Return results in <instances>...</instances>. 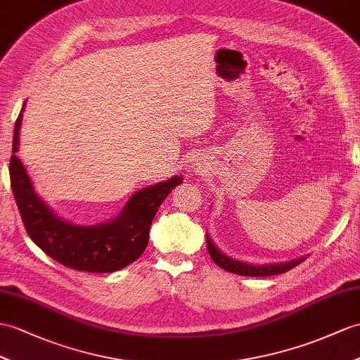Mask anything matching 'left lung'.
Wrapping results in <instances>:
<instances>
[{
	"label": "left lung",
	"mask_w": 360,
	"mask_h": 360,
	"mask_svg": "<svg viewBox=\"0 0 360 360\" xmlns=\"http://www.w3.org/2000/svg\"><path fill=\"white\" fill-rule=\"evenodd\" d=\"M206 243H207V252L210 258L214 259L217 266H220L221 269L231 271V274L235 275H241V276H271V275H279L284 274V271L290 270L296 267L297 264L307 258L301 257L296 259L290 261H284V262H267V264H250V262H244L240 259H235L232 257H227L226 253H223L220 249H218L214 241L210 240V236L206 233Z\"/></svg>",
	"instance_id": "obj_1"
}]
</instances>
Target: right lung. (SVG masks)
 Masks as SVG:
<instances>
[{
  "label": "right lung",
  "mask_w": 360,
  "mask_h": 360,
  "mask_svg": "<svg viewBox=\"0 0 360 360\" xmlns=\"http://www.w3.org/2000/svg\"><path fill=\"white\" fill-rule=\"evenodd\" d=\"M25 102L13 129L11 185L22 223L32 241L50 258L70 269L108 274L134 262L146 249L150 227L159 206L171 191L183 183L181 175L134 192L111 220L81 226L64 220L34 191L33 181L16 153Z\"/></svg>",
  "instance_id": "add662e5"
}]
</instances>
